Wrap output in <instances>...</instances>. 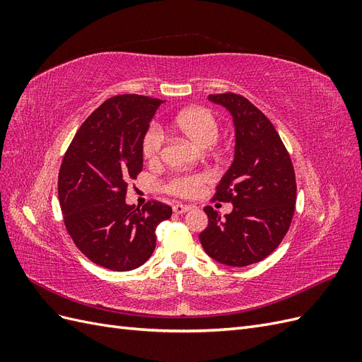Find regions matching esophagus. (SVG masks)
I'll list each match as a JSON object with an SVG mask.
<instances>
[{"mask_svg": "<svg viewBox=\"0 0 362 362\" xmlns=\"http://www.w3.org/2000/svg\"><path fill=\"white\" fill-rule=\"evenodd\" d=\"M192 210L190 205H184V204H175L173 205V213L175 214H184Z\"/></svg>", "mask_w": 362, "mask_h": 362, "instance_id": "obj_1", "label": "esophagus"}]
</instances>
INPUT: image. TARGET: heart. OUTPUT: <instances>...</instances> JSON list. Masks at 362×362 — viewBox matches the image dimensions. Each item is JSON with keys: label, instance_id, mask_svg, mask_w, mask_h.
Masks as SVG:
<instances>
[{"label": "heart", "instance_id": "1", "mask_svg": "<svg viewBox=\"0 0 362 362\" xmlns=\"http://www.w3.org/2000/svg\"><path fill=\"white\" fill-rule=\"evenodd\" d=\"M173 128L189 139L192 144L201 148L213 145L218 136L217 120L210 110L204 107H190L180 112L173 119ZM163 145V133L157 125H152L141 140V154L149 161H154L160 156V149ZM206 181V175L204 173H192V175H177L172 177L168 184L166 190L172 194L190 198L201 185Z\"/></svg>", "mask_w": 362, "mask_h": 362}]
</instances>
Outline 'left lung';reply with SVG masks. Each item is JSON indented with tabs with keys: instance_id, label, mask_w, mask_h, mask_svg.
I'll use <instances>...</instances> for the list:
<instances>
[{
	"instance_id": "1",
	"label": "left lung",
	"mask_w": 362,
	"mask_h": 362,
	"mask_svg": "<svg viewBox=\"0 0 362 362\" xmlns=\"http://www.w3.org/2000/svg\"><path fill=\"white\" fill-rule=\"evenodd\" d=\"M234 124V158L217 185L216 201L231 202L223 217L205 206L208 226L199 234L217 262L245 267L264 259L287 234L296 205V180L288 152L270 120L246 98L208 95Z\"/></svg>"
}]
</instances>
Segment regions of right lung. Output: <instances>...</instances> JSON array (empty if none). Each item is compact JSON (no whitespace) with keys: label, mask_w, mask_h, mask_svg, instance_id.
<instances>
[{"label":"right lung","mask_w":362,"mask_h":362,"mask_svg":"<svg viewBox=\"0 0 362 362\" xmlns=\"http://www.w3.org/2000/svg\"><path fill=\"white\" fill-rule=\"evenodd\" d=\"M164 101L140 95L107 100L84 120L64 154L59 201L75 246L98 266L137 269L156 249V228L172 216L157 201L141 210L125 202L144 168L141 140Z\"/></svg>","instance_id":"obj_1"}]
</instances>
